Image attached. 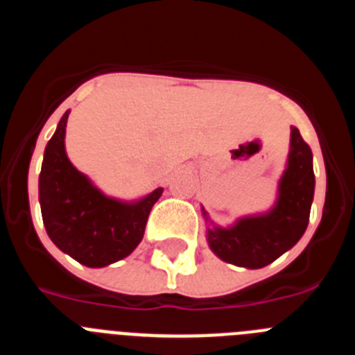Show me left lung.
Returning a JSON list of instances; mask_svg holds the SVG:
<instances>
[{"mask_svg": "<svg viewBox=\"0 0 355 355\" xmlns=\"http://www.w3.org/2000/svg\"><path fill=\"white\" fill-rule=\"evenodd\" d=\"M313 196V153L299 130L291 126L286 165L277 181V193L270 208L238 216L225 227L215 224L208 211L200 208L209 249L222 261L250 270L270 265L306 233Z\"/></svg>", "mask_w": 355, "mask_h": 355, "instance_id": "8db88e82", "label": "left lung"}]
</instances>
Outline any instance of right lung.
Masks as SVG:
<instances>
[{
  "label": "right lung",
  "instance_id": "right-lung-1",
  "mask_svg": "<svg viewBox=\"0 0 355 355\" xmlns=\"http://www.w3.org/2000/svg\"><path fill=\"white\" fill-rule=\"evenodd\" d=\"M71 110L46 146L39 175V202L46 233L62 252L90 268H103L130 256L144 238L147 216L163 188L139 197L106 196L78 171L65 150Z\"/></svg>",
  "mask_w": 355,
  "mask_h": 355
}]
</instances>
